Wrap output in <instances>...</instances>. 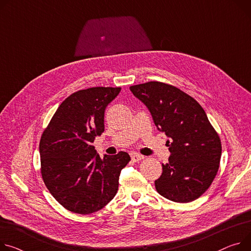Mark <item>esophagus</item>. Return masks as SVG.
I'll list each match as a JSON object with an SVG mask.
<instances>
[{"label": "esophagus", "mask_w": 251, "mask_h": 251, "mask_svg": "<svg viewBox=\"0 0 251 251\" xmlns=\"http://www.w3.org/2000/svg\"><path fill=\"white\" fill-rule=\"evenodd\" d=\"M130 158H131V160L133 162H139V161L144 159V156L140 155V153H138V152H131L130 153Z\"/></svg>", "instance_id": "34e87169"}]
</instances>
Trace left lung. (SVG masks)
Instances as JSON below:
<instances>
[{
    "label": "left lung",
    "instance_id": "1",
    "mask_svg": "<svg viewBox=\"0 0 251 251\" xmlns=\"http://www.w3.org/2000/svg\"><path fill=\"white\" fill-rule=\"evenodd\" d=\"M129 89L171 140L169 162L155 181L158 193L179 203L196 200L213 182L221 159L220 138L206 112L192 96L167 83L150 81Z\"/></svg>",
    "mask_w": 251,
    "mask_h": 251
}]
</instances>
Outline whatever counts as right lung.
Returning <instances> with one entry per match:
<instances>
[{
  "label": "right lung",
  "mask_w": 251,
  "mask_h": 251,
  "mask_svg": "<svg viewBox=\"0 0 251 251\" xmlns=\"http://www.w3.org/2000/svg\"><path fill=\"white\" fill-rule=\"evenodd\" d=\"M121 87L78 90L59 105L42 133L39 151L43 181L56 201L77 214L103 208L119 189L126 151L100 159L92 143L104 131V111Z\"/></svg>",
  "instance_id": "right-lung-1"
}]
</instances>
